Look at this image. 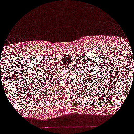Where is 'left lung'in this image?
I'll return each mask as SVG.
<instances>
[{"label":"left lung","instance_id":"8db88e82","mask_svg":"<svg viewBox=\"0 0 134 134\" xmlns=\"http://www.w3.org/2000/svg\"><path fill=\"white\" fill-rule=\"evenodd\" d=\"M92 71H90V70H88V73H87V72H85V74H86V75H87V77H89L90 75H91L92 74ZM88 75H89L88 76ZM91 78H92V77H91ZM87 80H88V79H87ZM91 80L88 79V81H91Z\"/></svg>","mask_w":134,"mask_h":134}]
</instances>
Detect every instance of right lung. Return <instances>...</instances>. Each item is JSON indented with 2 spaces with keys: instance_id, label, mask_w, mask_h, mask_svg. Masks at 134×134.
<instances>
[{
  "instance_id": "add662e5",
  "label": "right lung",
  "mask_w": 134,
  "mask_h": 134,
  "mask_svg": "<svg viewBox=\"0 0 134 134\" xmlns=\"http://www.w3.org/2000/svg\"><path fill=\"white\" fill-rule=\"evenodd\" d=\"M55 74V71H53V69H49L48 71H47V72H46V73H45L44 75L43 76V77L44 78V79L46 80V81H44V82H43V84H45V83H47V82H49V81H51L52 79V77H53V75H54ZM47 81L48 82H47Z\"/></svg>"
}]
</instances>
